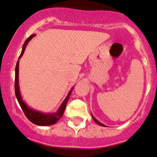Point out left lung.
Masks as SVG:
<instances>
[{"instance_id":"1","label":"left lung","mask_w":157,"mask_h":157,"mask_svg":"<svg viewBox=\"0 0 157 157\" xmlns=\"http://www.w3.org/2000/svg\"><path fill=\"white\" fill-rule=\"evenodd\" d=\"M91 117H92V119H93V120H94V122H95V123H96V124H98V125H100V126H102V127H105V125H104V124H101V123H100V122H99V121H98V120H96V119H95V118H94V116H93V115H92V114H91Z\"/></svg>"}]
</instances>
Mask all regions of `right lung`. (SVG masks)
Here are the masks:
<instances>
[{
  "mask_svg": "<svg viewBox=\"0 0 157 157\" xmlns=\"http://www.w3.org/2000/svg\"><path fill=\"white\" fill-rule=\"evenodd\" d=\"M35 36V34H32L31 36H29V37L26 39V40L24 43L23 46H22V50L21 52V55L19 58V60L17 62L16 66H15V96H16V98L19 101V105H20L21 108H22V111L24 112L26 117H27L28 120H29L30 122H32L33 124H36V125H39V126H49V125H52V124H56L58 121H59L63 115V113L65 111V109H66V104H67V101H68L69 98H70V94H71L72 91H73V87H72L71 90L70 91V92L68 93L66 98H65L64 101H63V103L61 104L60 107L59 108V109L57 110V112L55 113H43L40 112V111H37V110H35L33 109L30 108L29 106H28L26 103L24 102L23 100H22V96L20 94V90H19V59L22 57V56L23 55L24 51L26 49V45L29 43V40L32 39V38Z\"/></svg>",
  "mask_w": 157,
  "mask_h": 157,
  "instance_id": "add662e5",
  "label": "right lung"
}]
</instances>
